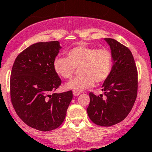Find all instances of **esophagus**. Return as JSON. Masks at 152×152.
<instances>
[{
    "label": "esophagus",
    "mask_w": 152,
    "mask_h": 152,
    "mask_svg": "<svg viewBox=\"0 0 152 152\" xmlns=\"http://www.w3.org/2000/svg\"><path fill=\"white\" fill-rule=\"evenodd\" d=\"M73 94L74 96H78L79 94H80V92H78V91H73Z\"/></svg>",
    "instance_id": "34e87169"
}]
</instances>
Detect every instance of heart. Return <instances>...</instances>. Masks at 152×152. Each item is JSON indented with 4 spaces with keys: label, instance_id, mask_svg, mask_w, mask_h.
Returning <instances> with one entry per match:
<instances>
[{
    "label": "heart",
    "instance_id": "obj_1",
    "mask_svg": "<svg viewBox=\"0 0 152 152\" xmlns=\"http://www.w3.org/2000/svg\"><path fill=\"white\" fill-rule=\"evenodd\" d=\"M66 57H56L53 69L57 75L64 79L72 77L75 68H78L79 76L65 84V88L82 91L96 84L105 81L110 75L113 65V55L107 49L80 45L69 49Z\"/></svg>",
    "mask_w": 152,
    "mask_h": 152
}]
</instances>
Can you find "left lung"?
I'll use <instances>...</instances> for the list:
<instances>
[{"label": "left lung", "mask_w": 152, "mask_h": 152, "mask_svg": "<svg viewBox=\"0 0 152 152\" xmlns=\"http://www.w3.org/2000/svg\"><path fill=\"white\" fill-rule=\"evenodd\" d=\"M104 39L110 47L113 69L102 86L105 97L90 93L87 112L95 124L111 126L123 121L133 107L138 91V72L133 56L127 47L113 39Z\"/></svg>", "instance_id": "obj_1"}]
</instances>
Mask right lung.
<instances>
[{"instance_id": "right-lung-1", "label": "right lung", "mask_w": 152, "mask_h": 152, "mask_svg": "<svg viewBox=\"0 0 152 152\" xmlns=\"http://www.w3.org/2000/svg\"><path fill=\"white\" fill-rule=\"evenodd\" d=\"M58 41L33 44L18 55L10 75V98L18 116L27 126L51 131L61 125L73 97L72 91L52 94L61 84L53 61Z\"/></svg>"}]
</instances>
